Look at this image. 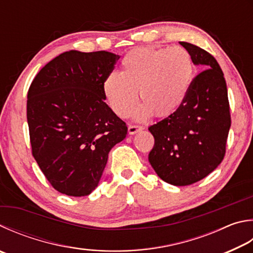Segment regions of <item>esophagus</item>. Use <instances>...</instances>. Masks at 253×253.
I'll use <instances>...</instances> for the list:
<instances>
[{
	"instance_id": "obj_1",
	"label": "esophagus",
	"mask_w": 253,
	"mask_h": 253,
	"mask_svg": "<svg viewBox=\"0 0 253 253\" xmlns=\"http://www.w3.org/2000/svg\"><path fill=\"white\" fill-rule=\"evenodd\" d=\"M142 129H144V127L138 126V125H129V126H128V132H129V135H134V134H136V132H138Z\"/></svg>"
}]
</instances>
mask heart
I'll return each mask as SVG.
<instances>
[{
  "mask_svg": "<svg viewBox=\"0 0 253 253\" xmlns=\"http://www.w3.org/2000/svg\"><path fill=\"white\" fill-rule=\"evenodd\" d=\"M194 71L191 55L183 47H139L124 56L121 73L107 75L103 90L109 106L123 118L135 111L137 90L144 104L137 116L166 117L185 102Z\"/></svg>",
  "mask_w": 253,
  "mask_h": 253,
  "instance_id": "b5f03b06",
  "label": "heart"
}]
</instances>
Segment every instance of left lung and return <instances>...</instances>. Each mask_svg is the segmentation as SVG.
<instances>
[{
	"label": "left lung",
	"mask_w": 253,
	"mask_h": 253,
	"mask_svg": "<svg viewBox=\"0 0 253 253\" xmlns=\"http://www.w3.org/2000/svg\"><path fill=\"white\" fill-rule=\"evenodd\" d=\"M195 65L205 71L192 80L177 112L150 126L155 138L148 159L156 173L173 186H188L212 172L222 162L231 126L226 80L207 50L180 42Z\"/></svg>",
	"instance_id": "obj_1"
}]
</instances>
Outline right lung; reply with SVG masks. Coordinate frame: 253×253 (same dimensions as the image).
Returning <instances> with one entry per match:
<instances>
[{
	"instance_id": "obj_1",
	"label": "right lung",
	"mask_w": 253,
	"mask_h": 253,
	"mask_svg": "<svg viewBox=\"0 0 253 253\" xmlns=\"http://www.w3.org/2000/svg\"><path fill=\"white\" fill-rule=\"evenodd\" d=\"M118 55L70 50L47 63L27 93L32 154L54 189L89 195L102 177L113 147L127 134L105 103L104 81Z\"/></svg>"
}]
</instances>
